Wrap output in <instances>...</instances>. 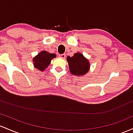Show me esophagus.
<instances>
[{"label": "esophagus", "instance_id": "1", "mask_svg": "<svg viewBox=\"0 0 133 133\" xmlns=\"http://www.w3.org/2000/svg\"><path fill=\"white\" fill-rule=\"evenodd\" d=\"M59 56L60 58H65V57H66V55H65V54H61V55H59Z\"/></svg>", "mask_w": 133, "mask_h": 133}]
</instances>
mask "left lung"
I'll use <instances>...</instances> for the list:
<instances>
[{"instance_id": "left-lung-1", "label": "left lung", "mask_w": 133, "mask_h": 133, "mask_svg": "<svg viewBox=\"0 0 133 133\" xmlns=\"http://www.w3.org/2000/svg\"><path fill=\"white\" fill-rule=\"evenodd\" d=\"M66 60L68 63L70 71L74 75H83L89 70L90 64L89 60L82 53H75L71 57L67 56Z\"/></svg>"}]
</instances>
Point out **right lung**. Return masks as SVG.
Returning a JSON list of instances; mask_svg holds the SVG:
<instances>
[{"label":"right lung","instance_id":"1","mask_svg":"<svg viewBox=\"0 0 133 133\" xmlns=\"http://www.w3.org/2000/svg\"><path fill=\"white\" fill-rule=\"evenodd\" d=\"M56 56L54 53H50L46 51H41L33 58L34 66L39 70L44 71L50 65L51 59Z\"/></svg>","mask_w":133,"mask_h":133}]
</instances>
